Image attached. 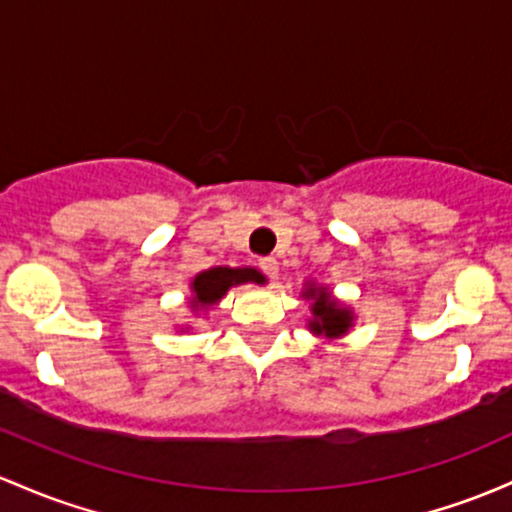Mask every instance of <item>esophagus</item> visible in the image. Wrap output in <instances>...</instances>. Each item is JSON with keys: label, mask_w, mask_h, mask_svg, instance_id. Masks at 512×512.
Returning <instances> with one entry per match:
<instances>
[{"label": "esophagus", "mask_w": 512, "mask_h": 512, "mask_svg": "<svg viewBox=\"0 0 512 512\" xmlns=\"http://www.w3.org/2000/svg\"><path fill=\"white\" fill-rule=\"evenodd\" d=\"M257 265H260V269L267 274L269 279H277V274H279V262L274 260V257H262V260L257 262Z\"/></svg>", "instance_id": "34e87169"}]
</instances>
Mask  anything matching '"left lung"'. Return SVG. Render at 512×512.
Listing matches in <instances>:
<instances>
[{
    "label": "left lung",
    "mask_w": 512,
    "mask_h": 512,
    "mask_svg": "<svg viewBox=\"0 0 512 512\" xmlns=\"http://www.w3.org/2000/svg\"><path fill=\"white\" fill-rule=\"evenodd\" d=\"M303 296L313 301L311 303L313 318L308 320L311 333L333 340V338H340V335H345L347 330L352 328V323H355V316H352L350 308H345L340 301H335L325 286H316V284L306 286Z\"/></svg>",
    "instance_id": "1"
}]
</instances>
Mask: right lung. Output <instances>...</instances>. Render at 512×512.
Listing matches in <instances>:
<instances>
[{
	"mask_svg": "<svg viewBox=\"0 0 512 512\" xmlns=\"http://www.w3.org/2000/svg\"><path fill=\"white\" fill-rule=\"evenodd\" d=\"M245 282H255V284H265V277H262L257 269L252 267H213L206 269V272L196 274L192 282V308L194 311H201V308L216 306L218 301L226 296V291L230 286H238Z\"/></svg>",
	"mask_w": 512,
	"mask_h": 512,
	"instance_id": "right-lung-1",
	"label": "right lung"
}]
</instances>
